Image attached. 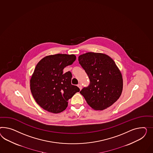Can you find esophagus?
<instances>
[{
	"mask_svg": "<svg viewBox=\"0 0 153 153\" xmlns=\"http://www.w3.org/2000/svg\"><path fill=\"white\" fill-rule=\"evenodd\" d=\"M77 86L79 88V89L80 90H81L82 89V85L80 84V83H79V84H78V85H77Z\"/></svg>",
	"mask_w": 153,
	"mask_h": 153,
	"instance_id": "obj_1",
	"label": "esophagus"
}]
</instances>
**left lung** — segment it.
I'll return each instance as SVG.
<instances>
[{"mask_svg":"<svg viewBox=\"0 0 153 153\" xmlns=\"http://www.w3.org/2000/svg\"><path fill=\"white\" fill-rule=\"evenodd\" d=\"M90 84L80 91L91 108L103 110L119 99L123 88L122 75L115 63L105 54L88 52L79 57Z\"/></svg>","mask_w":153,"mask_h":153,"instance_id":"1","label":"left lung"}]
</instances>
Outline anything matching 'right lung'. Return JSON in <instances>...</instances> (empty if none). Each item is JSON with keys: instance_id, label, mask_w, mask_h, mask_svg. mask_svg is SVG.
<instances>
[{"instance_id": "obj_1", "label": "right lung", "mask_w": 153, "mask_h": 153, "mask_svg": "<svg viewBox=\"0 0 153 153\" xmlns=\"http://www.w3.org/2000/svg\"><path fill=\"white\" fill-rule=\"evenodd\" d=\"M74 54H57L42 58L38 63L30 81V90L37 103L47 111H64L68 101L79 88L71 84L70 71L63 74L66 66L75 61Z\"/></svg>"}]
</instances>
